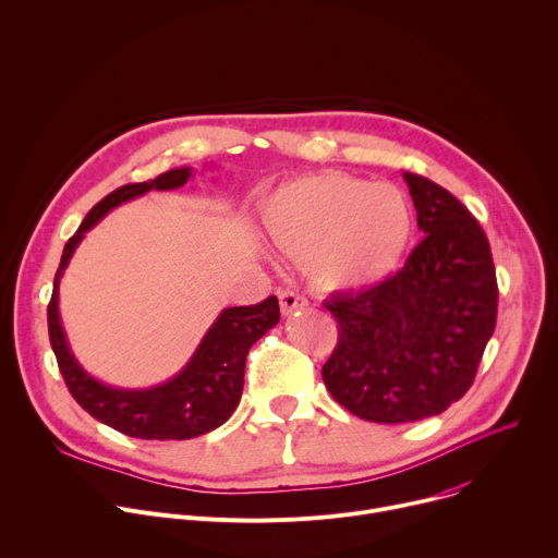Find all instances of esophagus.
<instances>
[{"instance_id": "esophagus-1", "label": "esophagus", "mask_w": 558, "mask_h": 558, "mask_svg": "<svg viewBox=\"0 0 558 558\" xmlns=\"http://www.w3.org/2000/svg\"><path fill=\"white\" fill-rule=\"evenodd\" d=\"M278 298H280V308H282V313H284V315H289V313H293V311H298V308H304V306H306V298H304V295H300L298 291H289V289H284V291H280V293H278Z\"/></svg>"}]
</instances>
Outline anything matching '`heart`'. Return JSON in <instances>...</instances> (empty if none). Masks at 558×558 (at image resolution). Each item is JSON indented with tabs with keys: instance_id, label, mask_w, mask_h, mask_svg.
Masks as SVG:
<instances>
[{
	"instance_id": "heart-1",
	"label": "heart",
	"mask_w": 558,
	"mask_h": 558,
	"mask_svg": "<svg viewBox=\"0 0 558 558\" xmlns=\"http://www.w3.org/2000/svg\"><path fill=\"white\" fill-rule=\"evenodd\" d=\"M271 241L302 256L325 289L375 284L402 265L413 233L411 198L392 183H368L342 172L295 179L263 207Z\"/></svg>"
}]
</instances>
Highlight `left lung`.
<instances>
[{"label": "left lung", "mask_w": 558, "mask_h": 558, "mask_svg": "<svg viewBox=\"0 0 558 558\" xmlns=\"http://www.w3.org/2000/svg\"><path fill=\"white\" fill-rule=\"evenodd\" d=\"M424 241L395 276L333 293L338 344L323 379L353 415L404 424L465 395L497 325V274L474 216L437 183L404 172Z\"/></svg>", "instance_id": "1"}]
</instances>
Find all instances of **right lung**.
Wrapping results in <instances>:
<instances>
[{"label": "right lung", "mask_w": 558, "mask_h": 558, "mask_svg": "<svg viewBox=\"0 0 558 558\" xmlns=\"http://www.w3.org/2000/svg\"><path fill=\"white\" fill-rule=\"evenodd\" d=\"M192 177L190 168H177L145 183L114 190L99 201L76 233L63 247L54 274L48 304V333L59 371L76 404L106 426L138 439H192L225 424L241 402L245 384V362L256 344L280 320L278 298L269 295L260 304L222 308L203 336L190 362L168 381L151 388H117L93 377L70 351L59 317V282L86 231H90L110 209L149 190H177Z\"/></svg>", "instance_id": "obj_1"}]
</instances>
